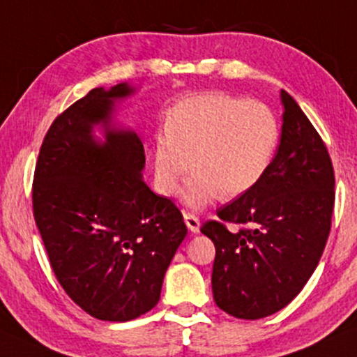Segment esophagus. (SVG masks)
<instances>
[{"label":"esophagus","instance_id":"obj_1","mask_svg":"<svg viewBox=\"0 0 357 357\" xmlns=\"http://www.w3.org/2000/svg\"><path fill=\"white\" fill-rule=\"evenodd\" d=\"M184 222H186L188 229H190L191 233H195V234L199 233L201 222H199V220H197V218L195 216V214H191V213L184 214Z\"/></svg>","mask_w":357,"mask_h":357}]
</instances>
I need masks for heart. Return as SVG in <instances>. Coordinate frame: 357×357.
Instances as JSON below:
<instances>
[{
	"mask_svg": "<svg viewBox=\"0 0 357 357\" xmlns=\"http://www.w3.org/2000/svg\"><path fill=\"white\" fill-rule=\"evenodd\" d=\"M279 141L281 124L264 102L222 91L188 96L153 137L154 183L161 195L173 196L195 166L183 201L203 209L221 195L236 197L257 186Z\"/></svg>",
	"mask_w": 357,
	"mask_h": 357,
	"instance_id": "b5f03b06",
	"label": "heart"
}]
</instances>
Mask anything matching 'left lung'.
I'll return each mask as SVG.
<instances>
[{
	"label": "left lung",
	"mask_w": 357,
	"mask_h": 357,
	"mask_svg": "<svg viewBox=\"0 0 357 357\" xmlns=\"http://www.w3.org/2000/svg\"><path fill=\"white\" fill-rule=\"evenodd\" d=\"M281 141L257 186L218 209L201 233L216 248L213 296L239 319L286 307L314 273L331 231L334 169L326 144L299 105L281 89ZM225 222L249 224L231 234Z\"/></svg>",
	"instance_id": "left-lung-1"
}]
</instances>
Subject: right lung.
Wrapping results in <instances>:
<instances>
[{
  "label": "right lung",
  "mask_w": 357,
  "mask_h": 357,
  "mask_svg": "<svg viewBox=\"0 0 357 357\" xmlns=\"http://www.w3.org/2000/svg\"><path fill=\"white\" fill-rule=\"evenodd\" d=\"M135 93L128 83L94 88L59 114L33 179L34 221L59 284L88 314L114 323L156 306L188 234L173 201L143 181L139 136L114 123L116 102Z\"/></svg>",
  "instance_id": "right-lung-1"
}]
</instances>
